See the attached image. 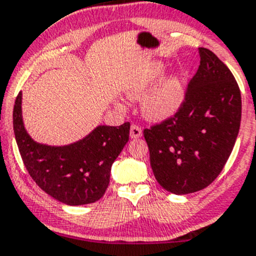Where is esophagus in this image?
I'll return each mask as SVG.
<instances>
[{
	"mask_svg": "<svg viewBox=\"0 0 256 256\" xmlns=\"http://www.w3.org/2000/svg\"><path fill=\"white\" fill-rule=\"evenodd\" d=\"M130 136L132 138H139L142 136V128L136 124L130 126Z\"/></svg>",
	"mask_w": 256,
	"mask_h": 256,
	"instance_id": "esophagus-1",
	"label": "esophagus"
}]
</instances>
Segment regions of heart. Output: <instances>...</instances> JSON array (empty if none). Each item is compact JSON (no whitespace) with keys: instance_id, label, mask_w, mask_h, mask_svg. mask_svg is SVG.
I'll list each match as a JSON object with an SVG mask.
<instances>
[{"instance_id":"b5f03b06","label":"heart","mask_w":256,"mask_h":256,"mask_svg":"<svg viewBox=\"0 0 256 256\" xmlns=\"http://www.w3.org/2000/svg\"><path fill=\"white\" fill-rule=\"evenodd\" d=\"M163 72L160 66L154 70L153 74L148 76L144 80L134 84L128 90V96L132 100H139L146 93V88ZM184 98V86L178 76L168 78L162 83L143 103V113L148 120H162L170 117L180 107Z\"/></svg>"}]
</instances>
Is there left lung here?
<instances>
[{
    "label": "left lung",
    "instance_id": "8db88e82",
    "mask_svg": "<svg viewBox=\"0 0 256 256\" xmlns=\"http://www.w3.org/2000/svg\"><path fill=\"white\" fill-rule=\"evenodd\" d=\"M184 100L172 117L143 130L156 182L174 194L212 184L234 148L242 120V96L229 68L208 48Z\"/></svg>",
    "mask_w": 256,
    "mask_h": 256
}]
</instances>
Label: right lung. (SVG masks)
<instances>
[{"label": "right lung", "instance_id": "add662e5", "mask_svg": "<svg viewBox=\"0 0 256 256\" xmlns=\"http://www.w3.org/2000/svg\"><path fill=\"white\" fill-rule=\"evenodd\" d=\"M22 93L14 100V130L24 166L43 192L67 206L100 200L110 184V168L129 139L130 123L100 126L82 140L64 146L36 143L22 120Z\"/></svg>", "mask_w": 256, "mask_h": 256}]
</instances>
